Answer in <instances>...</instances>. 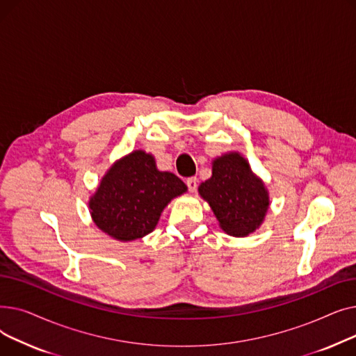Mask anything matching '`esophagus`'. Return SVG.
Wrapping results in <instances>:
<instances>
[{
  "instance_id": "34e87169",
  "label": "esophagus",
  "mask_w": 356,
  "mask_h": 356,
  "mask_svg": "<svg viewBox=\"0 0 356 356\" xmlns=\"http://www.w3.org/2000/svg\"><path fill=\"white\" fill-rule=\"evenodd\" d=\"M186 184H188V189L191 192H195L196 188H197V179L196 177H189L188 180H186Z\"/></svg>"
}]
</instances>
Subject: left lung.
Wrapping results in <instances>:
<instances>
[{
	"mask_svg": "<svg viewBox=\"0 0 356 356\" xmlns=\"http://www.w3.org/2000/svg\"><path fill=\"white\" fill-rule=\"evenodd\" d=\"M200 196L208 200L220 228L234 236L254 232L268 209V195L244 157L225 154L213 161L212 177L199 186Z\"/></svg>",
	"mask_w": 356,
	"mask_h": 356,
	"instance_id": "obj_1",
	"label": "left lung"
}]
</instances>
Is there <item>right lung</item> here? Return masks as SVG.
Segmentation results:
<instances>
[{"label": "right lung", "instance_id": "1", "mask_svg": "<svg viewBox=\"0 0 356 356\" xmlns=\"http://www.w3.org/2000/svg\"><path fill=\"white\" fill-rule=\"evenodd\" d=\"M186 189L176 175L159 172L154 157L138 149L111 167L89 202L90 215L112 238L138 239L156 228L167 203Z\"/></svg>", "mask_w": 356, "mask_h": 356}]
</instances>
